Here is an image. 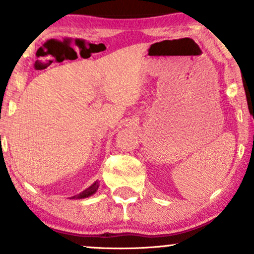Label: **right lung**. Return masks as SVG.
I'll return each mask as SVG.
<instances>
[{"mask_svg": "<svg viewBox=\"0 0 254 254\" xmlns=\"http://www.w3.org/2000/svg\"><path fill=\"white\" fill-rule=\"evenodd\" d=\"M98 189H99V183L95 182L94 184H93V185H90L88 189H86V190L81 192V193H78V194H76V196L71 197V199H83V198H88L90 196H93V194H94L95 192L98 191Z\"/></svg>", "mask_w": 254, "mask_h": 254, "instance_id": "obj_1", "label": "right lung"}]
</instances>
